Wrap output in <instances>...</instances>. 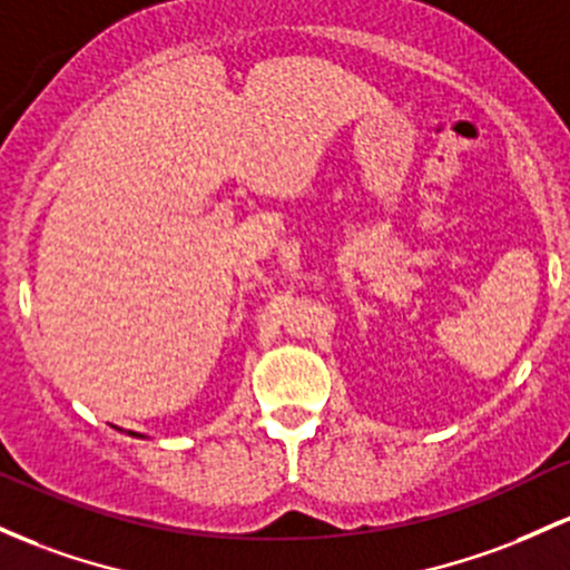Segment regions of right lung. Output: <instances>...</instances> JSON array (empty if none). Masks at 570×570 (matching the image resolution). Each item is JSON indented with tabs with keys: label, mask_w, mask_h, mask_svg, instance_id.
Instances as JSON below:
<instances>
[{
	"label": "right lung",
	"mask_w": 570,
	"mask_h": 570,
	"mask_svg": "<svg viewBox=\"0 0 570 570\" xmlns=\"http://www.w3.org/2000/svg\"><path fill=\"white\" fill-rule=\"evenodd\" d=\"M129 435H132V438H146V435H140V433H132V430H129Z\"/></svg>",
	"instance_id": "add662e5"
}]
</instances>
